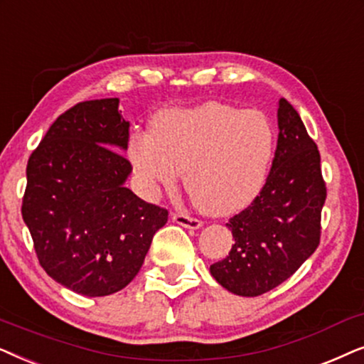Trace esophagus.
Masks as SVG:
<instances>
[{
  "instance_id": "34e87169",
  "label": "esophagus",
  "mask_w": 364,
  "mask_h": 364,
  "mask_svg": "<svg viewBox=\"0 0 364 364\" xmlns=\"http://www.w3.org/2000/svg\"><path fill=\"white\" fill-rule=\"evenodd\" d=\"M171 220L179 226L188 228V230H200V228L203 226V221L196 220V218L188 216V215H185V213H176V215H173Z\"/></svg>"
}]
</instances>
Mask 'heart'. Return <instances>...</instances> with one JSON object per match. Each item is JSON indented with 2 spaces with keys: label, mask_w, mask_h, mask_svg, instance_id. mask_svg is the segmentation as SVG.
<instances>
[{
  "label": "heart",
  "mask_w": 364,
  "mask_h": 364,
  "mask_svg": "<svg viewBox=\"0 0 364 364\" xmlns=\"http://www.w3.org/2000/svg\"><path fill=\"white\" fill-rule=\"evenodd\" d=\"M274 154L273 126L258 111L220 101L161 111L151 136L134 133L128 156L146 196L171 188L178 173L201 211L232 215L263 190Z\"/></svg>",
  "instance_id": "1"
}]
</instances>
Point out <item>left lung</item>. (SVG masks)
Segmentation results:
<instances>
[{
  "instance_id": "8db88e82",
  "label": "left lung",
  "mask_w": 364,
  "mask_h": 364,
  "mask_svg": "<svg viewBox=\"0 0 364 364\" xmlns=\"http://www.w3.org/2000/svg\"><path fill=\"white\" fill-rule=\"evenodd\" d=\"M278 144L259 196L226 226L235 238L230 255L210 266L223 288L259 296L287 281L319 245L326 186L318 146L298 111L278 101Z\"/></svg>"
}]
</instances>
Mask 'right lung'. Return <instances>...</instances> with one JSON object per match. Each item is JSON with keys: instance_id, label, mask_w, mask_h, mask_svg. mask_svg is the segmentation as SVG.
I'll return each instance as SVG.
<instances>
[{"instance_id": "obj_1", "label": "right lung", "mask_w": 364, "mask_h": 364, "mask_svg": "<svg viewBox=\"0 0 364 364\" xmlns=\"http://www.w3.org/2000/svg\"><path fill=\"white\" fill-rule=\"evenodd\" d=\"M118 98L77 103L50 126L26 166L21 215L40 264L83 296L132 283L168 211L124 186L129 123Z\"/></svg>"}]
</instances>
